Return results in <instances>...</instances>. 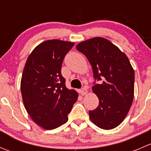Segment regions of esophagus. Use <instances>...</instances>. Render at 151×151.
I'll return each instance as SVG.
<instances>
[{
  "label": "esophagus",
  "instance_id": "obj_1",
  "mask_svg": "<svg viewBox=\"0 0 151 151\" xmlns=\"http://www.w3.org/2000/svg\"><path fill=\"white\" fill-rule=\"evenodd\" d=\"M80 93L82 94L83 96L86 95L88 93V90H87L86 88H83L80 89Z\"/></svg>",
  "mask_w": 151,
  "mask_h": 151
}]
</instances>
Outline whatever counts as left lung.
I'll use <instances>...</instances> for the list:
<instances>
[{
    "label": "left lung",
    "instance_id": "left-lung-1",
    "mask_svg": "<svg viewBox=\"0 0 151 151\" xmlns=\"http://www.w3.org/2000/svg\"><path fill=\"white\" fill-rule=\"evenodd\" d=\"M77 50L91 63L95 80L92 90L98 96L96 109L89 111L90 119L101 129L121 124L130 109L134 91V71L127 56L107 39L96 37L80 42Z\"/></svg>",
    "mask_w": 151,
    "mask_h": 151
}]
</instances>
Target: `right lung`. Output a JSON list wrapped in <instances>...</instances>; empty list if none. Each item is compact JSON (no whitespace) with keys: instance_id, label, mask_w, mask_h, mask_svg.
Returning a JSON list of instances; mask_svg holds the SVG:
<instances>
[{"instance_id":"right-lung-1","label":"right lung","mask_w":151,"mask_h":151,"mask_svg":"<svg viewBox=\"0 0 151 151\" xmlns=\"http://www.w3.org/2000/svg\"><path fill=\"white\" fill-rule=\"evenodd\" d=\"M74 45L58 39L42 42L24 68L20 85L24 105L33 121L47 130L66 123L77 100L78 93L66 88L61 74L63 59Z\"/></svg>"}]
</instances>
